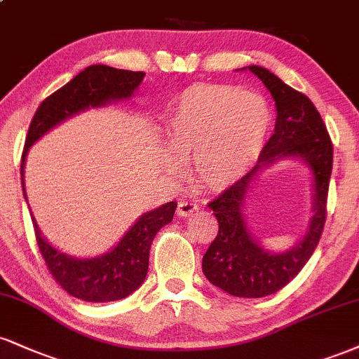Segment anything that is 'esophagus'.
Wrapping results in <instances>:
<instances>
[{
  "label": "esophagus",
  "mask_w": 359,
  "mask_h": 359,
  "mask_svg": "<svg viewBox=\"0 0 359 359\" xmlns=\"http://www.w3.org/2000/svg\"><path fill=\"white\" fill-rule=\"evenodd\" d=\"M198 209V205L196 202H191V201H180L179 205H177V214L182 215V217H187V215H191L196 212Z\"/></svg>",
  "instance_id": "1"
}]
</instances>
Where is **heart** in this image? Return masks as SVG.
<instances>
[{"label":"heart","mask_w":359,"mask_h":359,"mask_svg":"<svg viewBox=\"0 0 359 359\" xmlns=\"http://www.w3.org/2000/svg\"><path fill=\"white\" fill-rule=\"evenodd\" d=\"M271 110L256 93L229 85H194L177 98L165 123L167 147L177 158H191L202 189L222 192L248 174L264 150ZM167 167L177 170L174 157Z\"/></svg>","instance_id":"heart-1"}]
</instances>
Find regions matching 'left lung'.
I'll list each match as a JSON object with an SVG mask.
<instances>
[{
    "instance_id": "obj_1",
    "label": "left lung",
    "mask_w": 359,
    "mask_h": 359,
    "mask_svg": "<svg viewBox=\"0 0 359 359\" xmlns=\"http://www.w3.org/2000/svg\"><path fill=\"white\" fill-rule=\"evenodd\" d=\"M266 85L276 102V127L259 162L243 179L209 202L219 232L202 257V273L214 286L237 297L274 294L299 274L321 239L332 170V144L313 102L266 68L248 67ZM304 160L313 172V217L303 240L286 253L262 250L250 234L243 204L257 171L280 158Z\"/></svg>"
}]
</instances>
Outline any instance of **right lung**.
Masks as SVG:
<instances>
[{"instance_id":"1","label":"right lung","mask_w":359,"mask_h":359,"mask_svg":"<svg viewBox=\"0 0 359 359\" xmlns=\"http://www.w3.org/2000/svg\"><path fill=\"white\" fill-rule=\"evenodd\" d=\"M144 76V72L92 65L41 102L29 123L21 155V185L25 198V161L29 147L55 125L75 114L90 107L95 109L110 102L130 98ZM175 207L177 204L172 201L145 212L114 249L92 259H76L60 252L46 243L33 219L34 236L50 274L68 294L88 303H109L123 299L142 286L149 271V254L154 237L174 219Z\"/></svg>"}]
</instances>
